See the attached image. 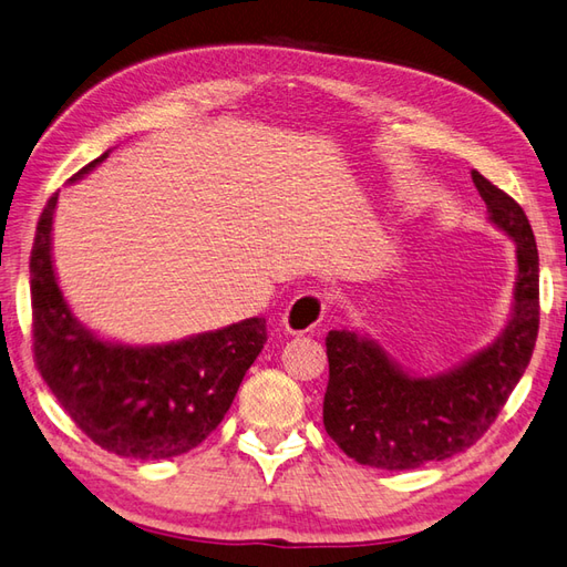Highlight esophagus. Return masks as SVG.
Instances as JSON below:
<instances>
[{"label": "esophagus", "mask_w": 567, "mask_h": 567, "mask_svg": "<svg viewBox=\"0 0 567 567\" xmlns=\"http://www.w3.org/2000/svg\"><path fill=\"white\" fill-rule=\"evenodd\" d=\"M327 310V298L320 291H302L298 293L291 306L284 312V327L291 334H306V331L315 329L322 322Z\"/></svg>", "instance_id": "1"}]
</instances>
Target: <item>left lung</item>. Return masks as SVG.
<instances>
[{
  "mask_svg": "<svg viewBox=\"0 0 567 567\" xmlns=\"http://www.w3.org/2000/svg\"><path fill=\"white\" fill-rule=\"evenodd\" d=\"M472 179L493 224L517 245L513 317L488 349L435 378H413L372 339L331 329L324 431L358 464L404 472L472 447L498 419L532 361L538 334V250L529 218L478 171H472Z\"/></svg>",
  "mask_w": 567,
  "mask_h": 567,
  "instance_id": "1",
  "label": "left lung"
}]
</instances>
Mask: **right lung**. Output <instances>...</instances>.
Segmentation results:
<instances>
[{
    "label": "right lung",
    "instance_id": "1",
    "mask_svg": "<svg viewBox=\"0 0 567 567\" xmlns=\"http://www.w3.org/2000/svg\"><path fill=\"white\" fill-rule=\"evenodd\" d=\"M107 154L72 179L84 177ZM58 195L40 214L31 250L33 358L66 416L95 445L130 460H168L195 450L224 421L247 368L267 341V322L238 324L161 347H122L79 324L52 269Z\"/></svg>",
    "mask_w": 567,
    "mask_h": 567
}]
</instances>
